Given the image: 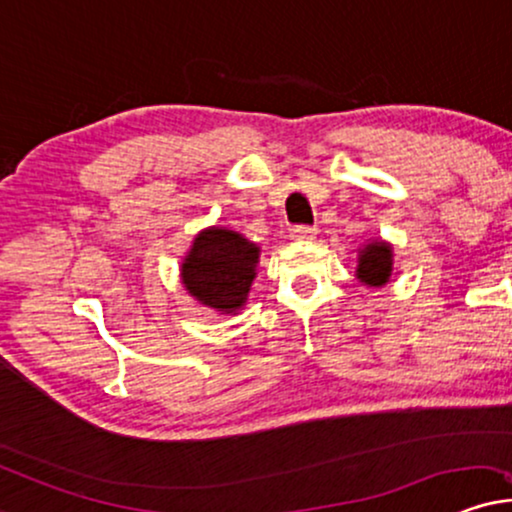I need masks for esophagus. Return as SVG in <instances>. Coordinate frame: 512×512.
<instances>
[{
  "label": "esophagus",
  "mask_w": 512,
  "mask_h": 512,
  "mask_svg": "<svg viewBox=\"0 0 512 512\" xmlns=\"http://www.w3.org/2000/svg\"><path fill=\"white\" fill-rule=\"evenodd\" d=\"M315 235H318V230L311 225L292 227V239H296V242H308V239H315Z\"/></svg>",
  "instance_id": "esophagus-1"
}]
</instances>
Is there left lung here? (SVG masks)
Listing matches in <instances>:
<instances>
[{"label": "left lung", "mask_w": 512, "mask_h": 512, "mask_svg": "<svg viewBox=\"0 0 512 512\" xmlns=\"http://www.w3.org/2000/svg\"><path fill=\"white\" fill-rule=\"evenodd\" d=\"M394 270V251L384 239H372L363 249H358L356 277L368 287H384Z\"/></svg>", "instance_id": "obj_1"}]
</instances>
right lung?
<instances>
[{
    "label": "right lung",
    "instance_id": "1",
    "mask_svg": "<svg viewBox=\"0 0 512 512\" xmlns=\"http://www.w3.org/2000/svg\"><path fill=\"white\" fill-rule=\"evenodd\" d=\"M261 249L227 227H206L194 237L182 261V285L189 296L220 313H237L246 304Z\"/></svg>",
    "mask_w": 512,
    "mask_h": 512
}]
</instances>
